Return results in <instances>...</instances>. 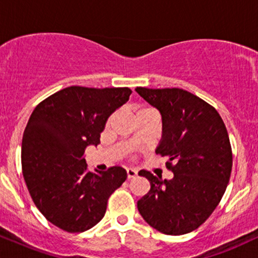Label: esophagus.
I'll use <instances>...</instances> for the list:
<instances>
[{
    "instance_id": "34e87169",
    "label": "esophagus",
    "mask_w": 258,
    "mask_h": 258,
    "mask_svg": "<svg viewBox=\"0 0 258 258\" xmlns=\"http://www.w3.org/2000/svg\"><path fill=\"white\" fill-rule=\"evenodd\" d=\"M137 171L135 170V168H127L126 170V174H127V178L131 179V178H135L136 176H137Z\"/></svg>"
}]
</instances>
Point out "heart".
<instances>
[{"label": "heart", "mask_w": 258, "mask_h": 258, "mask_svg": "<svg viewBox=\"0 0 258 258\" xmlns=\"http://www.w3.org/2000/svg\"><path fill=\"white\" fill-rule=\"evenodd\" d=\"M142 111H153L152 109H142V110H139L138 112H142Z\"/></svg>", "instance_id": "heart-1"}]
</instances>
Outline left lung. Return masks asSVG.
<instances>
[{"mask_svg": "<svg viewBox=\"0 0 258 258\" xmlns=\"http://www.w3.org/2000/svg\"><path fill=\"white\" fill-rule=\"evenodd\" d=\"M136 92L161 115L155 153L168 156L166 166L173 172L172 179H162L139 171L150 190L138 200V211L160 233H190L214 212L229 182L233 156L227 128L214 106L190 92L146 87Z\"/></svg>", "mask_w": 258, "mask_h": 258, "instance_id": "obj_1", "label": "left lung"}]
</instances>
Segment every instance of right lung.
<instances>
[{"instance_id":"right-lung-1","label":"right lung","mask_w":258,"mask_h":258,"mask_svg":"<svg viewBox=\"0 0 258 258\" xmlns=\"http://www.w3.org/2000/svg\"><path fill=\"white\" fill-rule=\"evenodd\" d=\"M127 87L70 86L32 111L22 142L23 176L47 221L81 233L104 217L112 191L127 178L122 167L88 172L86 148L100 143L109 116L128 100Z\"/></svg>"}]
</instances>
